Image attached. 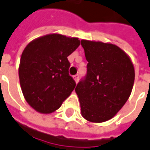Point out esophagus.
I'll use <instances>...</instances> for the list:
<instances>
[{"label": "esophagus", "mask_w": 150, "mask_h": 150, "mask_svg": "<svg viewBox=\"0 0 150 150\" xmlns=\"http://www.w3.org/2000/svg\"><path fill=\"white\" fill-rule=\"evenodd\" d=\"M73 79L75 80V82H76V83H77V82H78V80H79V76H78V74H77V75H74V76H73Z\"/></svg>", "instance_id": "1"}]
</instances>
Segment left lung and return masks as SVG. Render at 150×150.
<instances>
[{
    "label": "left lung",
    "mask_w": 150,
    "mask_h": 150,
    "mask_svg": "<svg viewBox=\"0 0 150 150\" xmlns=\"http://www.w3.org/2000/svg\"><path fill=\"white\" fill-rule=\"evenodd\" d=\"M81 45L88 62L87 75L75 88L82 115L91 122H104L114 117L130 96L134 65L115 45L84 40Z\"/></svg>",
    "instance_id": "1"
}]
</instances>
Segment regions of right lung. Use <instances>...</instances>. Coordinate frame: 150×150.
Wrapping results in <instances>:
<instances>
[{"mask_svg": "<svg viewBox=\"0 0 150 150\" xmlns=\"http://www.w3.org/2000/svg\"><path fill=\"white\" fill-rule=\"evenodd\" d=\"M80 45L77 38L51 34L31 41L21 58L19 77L25 99L36 111L58 110L76 82L68 73V57Z\"/></svg>", "mask_w": 150, "mask_h": 150, "instance_id": "add662e5", "label": "right lung"}]
</instances>
